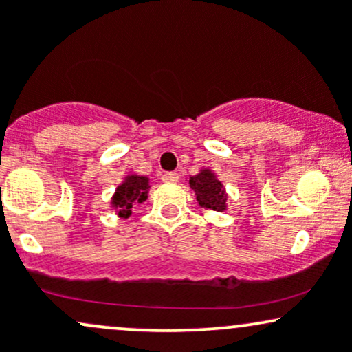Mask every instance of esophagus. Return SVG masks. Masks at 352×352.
Here are the masks:
<instances>
[{
	"instance_id": "esophagus-1",
	"label": "esophagus",
	"mask_w": 352,
	"mask_h": 352,
	"mask_svg": "<svg viewBox=\"0 0 352 352\" xmlns=\"http://www.w3.org/2000/svg\"><path fill=\"white\" fill-rule=\"evenodd\" d=\"M161 179L164 181V183H176V181L179 179V175H177V173H166V175H162Z\"/></svg>"
}]
</instances>
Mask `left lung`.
Instances as JSON below:
<instances>
[{"label": "left lung", "mask_w": 352, "mask_h": 352, "mask_svg": "<svg viewBox=\"0 0 352 352\" xmlns=\"http://www.w3.org/2000/svg\"><path fill=\"white\" fill-rule=\"evenodd\" d=\"M190 188L195 191L196 201L201 208L208 211H221L226 210V195L225 186L220 179H218L217 173L211 171L210 168H201L198 175L190 176Z\"/></svg>", "instance_id": "1"}]
</instances>
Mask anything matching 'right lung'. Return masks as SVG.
Masks as SVG:
<instances>
[{"instance_id": "right-lung-1", "label": "right lung", "mask_w": 352, "mask_h": 352, "mask_svg": "<svg viewBox=\"0 0 352 352\" xmlns=\"http://www.w3.org/2000/svg\"><path fill=\"white\" fill-rule=\"evenodd\" d=\"M149 177L131 173L122 179V183L116 188V192L111 198V206L116 210L119 218H129L132 206L135 203H144L149 192Z\"/></svg>"}]
</instances>
